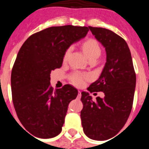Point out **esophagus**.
Listing matches in <instances>:
<instances>
[{"instance_id": "34e87169", "label": "esophagus", "mask_w": 149, "mask_h": 149, "mask_svg": "<svg viewBox=\"0 0 149 149\" xmlns=\"http://www.w3.org/2000/svg\"><path fill=\"white\" fill-rule=\"evenodd\" d=\"M81 97V91H78V98Z\"/></svg>"}]
</instances>
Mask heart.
I'll use <instances>...</instances> for the list:
<instances>
[{
    "instance_id": "1",
    "label": "heart",
    "mask_w": 149,
    "mask_h": 149,
    "mask_svg": "<svg viewBox=\"0 0 149 149\" xmlns=\"http://www.w3.org/2000/svg\"><path fill=\"white\" fill-rule=\"evenodd\" d=\"M83 49L86 54V56L88 57L89 59L91 58H97L101 53V49L100 47L99 44L94 39H88L86 41L83 45ZM72 48H68L66 51L65 52V54L63 56V60H67L69 54L70 53ZM70 81L72 84H73L76 86H81L84 84L85 81V77L84 75L80 74L79 72H73L70 76Z\"/></svg>"
}]
</instances>
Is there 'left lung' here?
Returning a JSON list of instances; mask_svg holds the SVG:
<instances>
[{
	"label": "left lung",
	"mask_w": 149,
	"mask_h": 149,
	"mask_svg": "<svg viewBox=\"0 0 149 149\" xmlns=\"http://www.w3.org/2000/svg\"><path fill=\"white\" fill-rule=\"evenodd\" d=\"M106 51V63L99 79L89 86L91 93H104V97L93 100L88 92H82L84 104L80 112L86 136L104 141L113 137L124 127L133 104L136 75L132 55L125 39L111 30L89 26Z\"/></svg>",
	"instance_id": "left-lung-1"
}]
</instances>
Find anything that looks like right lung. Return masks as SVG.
Returning <instances> with one entry per match:
<instances>
[{
  "label": "right lung",
  "mask_w": 149,
  "mask_h": 149,
  "mask_svg": "<svg viewBox=\"0 0 149 149\" xmlns=\"http://www.w3.org/2000/svg\"><path fill=\"white\" fill-rule=\"evenodd\" d=\"M88 31L84 26L50 27L33 34L20 49L10 78L13 104L22 125L35 136L51 139L62 131L68 105L78 91L69 84L54 91L50 73Z\"/></svg>",
  "instance_id": "obj_1"
}]
</instances>
